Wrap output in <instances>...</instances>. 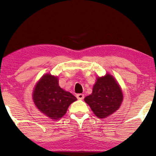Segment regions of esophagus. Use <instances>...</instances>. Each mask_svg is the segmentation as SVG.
Returning <instances> with one entry per match:
<instances>
[{"label": "esophagus", "instance_id": "esophagus-1", "mask_svg": "<svg viewBox=\"0 0 156 156\" xmlns=\"http://www.w3.org/2000/svg\"><path fill=\"white\" fill-rule=\"evenodd\" d=\"M76 97L78 100H83V98H84V95H83V94H78V95H76Z\"/></svg>", "mask_w": 156, "mask_h": 156}]
</instances>
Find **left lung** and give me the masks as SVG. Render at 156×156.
<instances>
[{
  "mask_svg": "<svg viewBox=\"0 0 156 156\" xmlns=\"http://www.w3.org/2000/svg\"><path fill=\"white\" fill-rule=\"evenodd\" d=\"M124 95L121 86L112 75L98 77L92 92L84 101L99 119H105L113 114L121 107Z\"/></svg>",
  "mask_w": 156,
  "mask_h": 156,
  "instance_id": "1",
  "label": "left lung"
}]
</instances>
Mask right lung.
Returning a JSON list of instances; mask_svg holds the SVG:
<instances>
[{
	"label": "right lung",
	"mask_w": 156,
	"mask_h": 156,
	"mask_svg": "<svg viewBox=\"0 0 156 156\" xmlns=\"http://www.w3.org/2000/svg\"><path fill=\"white\" fill-rule=\"evenodd\" d=\"M32 100L40 112L49 119L58 120L66 114L69 106L77 98L60 87L57 76L47 73L35 84Z\"/></svg>",
	"instance_id": "right-lung-1"
}]
</instances>
